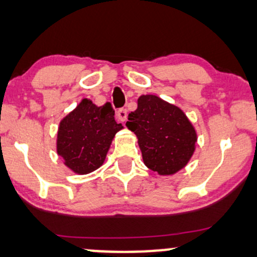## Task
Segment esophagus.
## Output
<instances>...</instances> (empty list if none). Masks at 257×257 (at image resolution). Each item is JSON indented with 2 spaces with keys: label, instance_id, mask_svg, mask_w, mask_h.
I'll return each mask as SVG.
<instances>
[{
  "label": "esophagus",
  "instance_id": "obj_1",
  "mask_svg": "<svg viewBox=\"0 0 257 257\" xmlns=\"http://www.w3.org/2000/svg\"><path fill=\"white\" fill-rule=\"evenodd\" d=\"M126 116H128V111H126L125 108L118 109V111H117V118L119 119V121L124 122L125 119H126Z\"/></svg>",
  "mask_w": 257,
  "mask_h": 257
}]
</instances>
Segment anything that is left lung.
<instances>
[{
	"instance_id": "1",
	"label": "left lung",
	"mask_w": 257,
	"mask_h": 257,
	"mask_svg": "<svg viewBox=\"0 0 257 257\" xmlns=\"http://www.w3.org/2000/svg\"><path fill=\"white\" fill-rule=\"evenodd\" d=\"M126 126L139 139L145 165L161 175L174 174L192 157L197 134L186 115L154 95L141 96Z\"/></svg>"
}]
</instances>
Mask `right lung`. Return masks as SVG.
<instances>
[{
	"instance_id": "right-lung-1",
	"label": "right lung",
	"mask_w": 257,
	"mask_h": 257,
	"mask_svg": "<svg viewBox=\"0 0 257 257\" xmlns=\"http://www.w3.org/2000/svg\"><path fill=\"white\" fill-rule=\"evenodd\" d=\"M113 116L109 102L97 106L85 98L60 122L57 152L74 173L87 174L102 166L113 136L123 128Z\"/></svg>"
}]
</instances>
